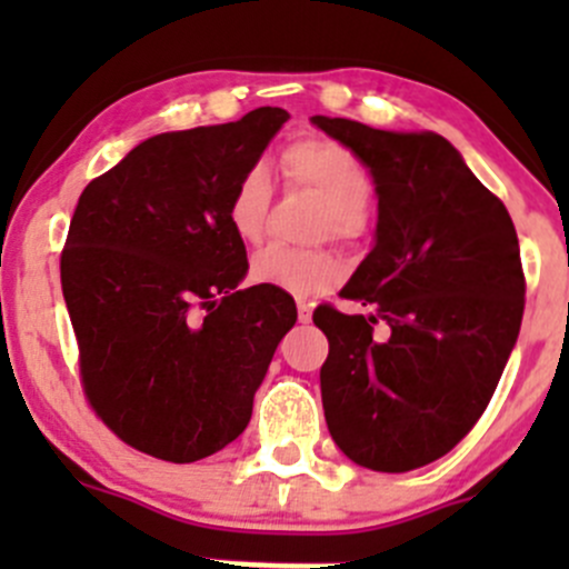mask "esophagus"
<instances>
[{
	"label": "esophagus",
	"mask_w": 569,
	"mask_h": 569,
	"mask_svg": "<svg viewBox=\"0 0 569 569\" xmlns=\"http://www.w3.org/2000/svg\"><path fill=\"white\" fill-rule=\"evenodd\" d=\"M311 317H313V306H311V302H306V300L297 302V319H300L302 325H308V321H311Z\"/></svg>",
	"instance_id": "34e87169"
}]
</instances>
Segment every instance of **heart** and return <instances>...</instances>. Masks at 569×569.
Instances as JSON below:
<instances>
[{
    "label": "heart",
    "mask_w": 569,
    "mask_h": 569,
    "mask_svg": "<svg viewBox=\"0 0 569 569\" xmlns=\"http://www.w3.org/2000/svg\"><path fill=\"white\" fill-rule=\"evenodd\" d=\"M283 168L291 181L313 189L327 206L332 237L349 239L360 231V217L371 200V178L363 162L341 142L325 137H302L283 153ZM272 200V181L267 168L256 164L239 178L228 200V222L242 242H261L267 211ZM252 280L297 297L317 295L341 278V261L330 252L295 250L269 244L252 258Z\"/></svg>",
    "instance_id": "b5f03b06"
}]
</instances>
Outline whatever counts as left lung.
Wrapping results in <instances>:
<instances>
[{"label":"left lung","mask_w":569,"mask_h":569,"mask_svg":"<svg viewBox=\"0 0 569 569\" xmlns=\"http://www.w3.org/2000/svg\"><path fill=\"white\" fill-rule=\"evenodd\" d=\"M311 123L369 168L377 192L375 244L341 289L369 313H313L330 341L325 421L355 465L405 473L449 455L496 393L523 321L518 233L446 137Z\"/></svg>","instance_id":"8db88e82"}]
</instances>
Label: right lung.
I'll return each instance as SVG.
<instances>
[{
	"label": "right lung",
	"mask_w": 569,
	"mask_h": 569,
	"mask_svg": "<svg viewBox=\"0 0 569 569\" xmlns=\"http://www.w3.org/2000/svg\"><path fill=\"white\" fill-rule=\"evenodd\" d=\"M286 120L258 107L148 137L79 194L60 278L84 393L157 460L194 462L237 440L297 321L286 291L239 289L248 250L228 222L233 187Z\"/></svg>",
	"instance_id": "right-lung-1"
}]
</instances>
